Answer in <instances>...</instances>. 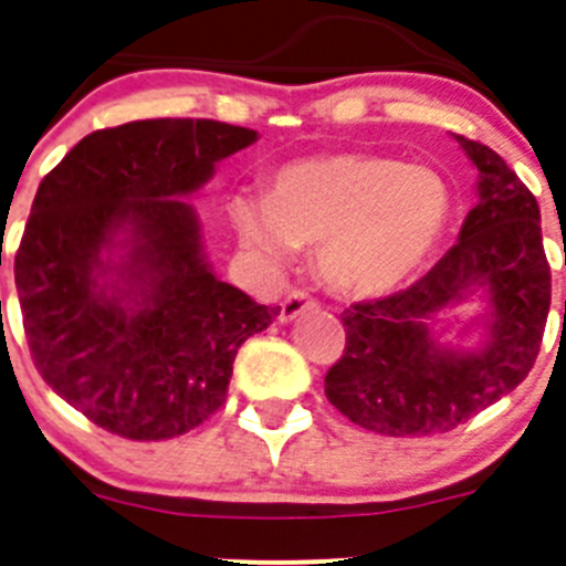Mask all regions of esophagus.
I'll return each mask as SVG.
<instances>
[{"mask_svg": "<svg viewBox=\"0 0 566 566\" xmlns=\"http://www.w3.org/2000/svg\"><path fill=\"white\" fill-rule=\"evenodd\" d=\"M315 306V301L310 298V295L304 293V290H293V293H287V298L282 301V312H279V319L282 323H293L295 317L304 315L306 310H312Z\"/></svg>", "mask_w": 566, "mask_h": 566, "instance_id": "34e87169", "label": "esophagus"}]
</instances>
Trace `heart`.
<instances>
[{"mask_svg":"<svg viewBox=\"0 0 566 566\" xmlns=\"http://www.w3.org/2000/svg\"><path fill=\"white\" fill-rule=\"evenodd\" d=\"M452 191L430 167L369 153L301 158L279 169L265 202L241 197L235 224L268 262L319 247V273L342 295H384L441 241Z\"/></svg>","mask_w":566,"mask_h":566,"instance_id":"heart-1","label":"heart"}]
</instances>
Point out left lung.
I'll list each match as a JSON object with an SVG mask.
<instances>
[{
    "label": "left lung",
    "instance_id": "left-lung-1",
    "mask_svg": "<svg viewBox=\"0 0 566 566\" xmlns=\"http://www.w3.org/2000/svg\"><path fill=\"white\" fill-rule=\"evenodd\" d=\"M479 172L476 205L454 243L419 282L342 312L345 353L325 397L364 430L391 438L449 432L526 380L551 312V265L539 205L504 158L454 136ZM482 289L485 339L476 352L441 346L437 315Z\"/></svg>",
    "mask_w": 566,
    "mask_h": 566
}]
</instances>
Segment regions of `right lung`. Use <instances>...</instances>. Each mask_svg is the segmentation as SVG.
<instances>
[{
	"label": "right lung",
	"mask_w": 566,
	"mask_h": 566,
	"mask_svg": "<svg viewBox=\"0 0 566 566\" xmlns=\"http://www.w3.org/2000/svg\"><path fill=\"white\" fill-rule=\"evenodd\" d=\"M256 130L136 119L84 136L40 182L15 254L24 334L45 384L130 441L202 424L232 361L279 306L221 282L182 197Z\"/></svg>",
	"instance_id": "1"
}]
</instances>
